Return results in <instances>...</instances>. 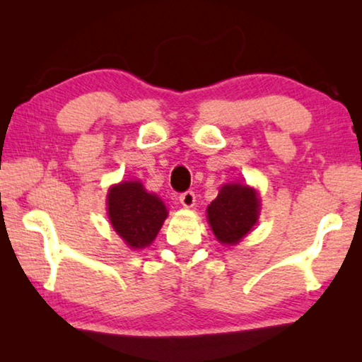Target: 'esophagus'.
<instances>
[{"instance_id": "obj_1", "label": "esophagus", "mask_w": 362, "mask_h": 362, "mask_svg": "<svg viewBox=\"0 0 362 362\" xmlns=\"http://www.w3.org/2000/svg\"><path fill=\"white\" fill-rule=\"evenodd\" d=\"M194 201H196V196H194L192 189H188V192H183L180 194V203H182L183 207H193Z\"/></svg>"}]
</instances>
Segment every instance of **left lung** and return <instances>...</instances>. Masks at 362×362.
<instances>
[{"label":"left lung","mask_w":362,"mask_h":362,"mask_svg":"<svg viewBox=\"0 0 362 362\" xmlns=\"http://www.w3.org/2000/svg\"><path fill=\"white\" fill-rule=\"evenodd\" d=\"M259 198L255 189L246 185H225L207 207V218L217 240L236 244L252 230L259 217Z\"/></svg>","instance_id":"left-lung-1"}]
</instances>
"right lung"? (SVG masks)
<instances>
[{
    "label": "right lung",
    "instance_id": "right-lung-1",
    "mask_svg": "<svg viewBox=\"0 0 362 362\" xmlns=\"http://www.w3.org/2000/svg\"><path fill=\"white\" fill-rule=\"evenodd\" d=\"M107 204L115 231L132 249L151 244L168 217L163 201L146 193L140 182H122L110 188Z\"/></svg>",
    "mask_w": 362,
    "mask_h": 362
}]
</instances>
